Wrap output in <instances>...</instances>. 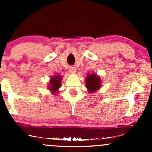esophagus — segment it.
Here are the masks:
<instances>
[{"label": "esophagus", "instance_id": "esophagus-1", "mask_svg": "<svg viewBox=\"0 0 152 152\" xmlns=\"http://www.w3.org/2000/svg\"><path fill=\"white\" fill-rule=\"evenodd\" d=\"M69 71L71 74H74V73H76V68L74 67V66H70Z\"/></svg>", "mask_w": 152, "mask_h": 152}]
</instances>
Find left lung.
<instances>
[{"label": "left lung", "mask_w": 152, "mask_h": 152, "mask_svg": "<svg viewBox=\"0 0 152 152\" xmlns=\"http://www.w3.org/2000/svg\"><path fill=\"white\" fill-rule=\"evenodd\" d=\"M101 81H101L99 76H97L94 73L87 75L86 77V86L88 92L94 93V92L99 90L102 87Z\"/></svg>", "instance_id": "left-lung-1"}]
</instances>
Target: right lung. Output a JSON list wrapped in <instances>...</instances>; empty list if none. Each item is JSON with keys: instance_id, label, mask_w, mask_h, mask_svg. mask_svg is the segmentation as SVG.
Returning a JSON list of instances; mask_svg holds the SVG:
<instances>
[{"instance_id": "1", "label": "right lung", "mask_w": 152, "mask_h": 152, "mask_svg": "<svg viewBox=\"0 0 152 152\" xmlns=\"http://www.w3.org/2000/svg\"><path fill=\"white\" fill-rule=\"evenodd\" d=\"M62 77L59 75H55L50 78L49 85H48V89L53 94H56L58 91V88L61 87V82Z\"/></svg>"}]
</instances>
